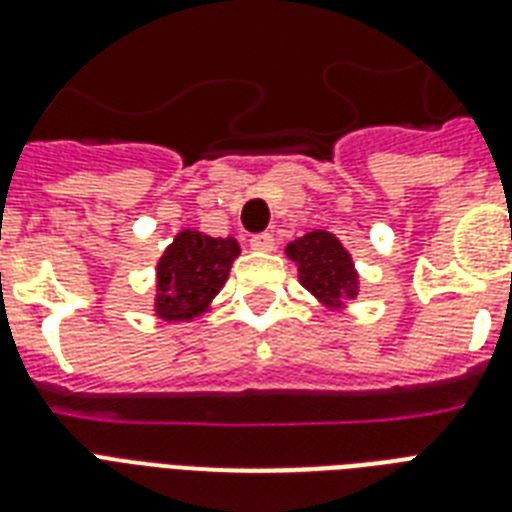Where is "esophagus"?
Masks as SVG:
<instances>
[{"instance_id":"1","label":"esophagus","mask_w":512,"mask_h":512,"mask_svg":"<svg viewBox=\"0 0 512 512\" xmlns=\"http://www.w3.org/2000/svg\"><path fill=\"white\" fill-rule=\"evenodd\" d=\"M249 247L257 249V252H271L276 247V241H273L271 233H255L252 239H249Z\"/></svg>"}]
</instances>
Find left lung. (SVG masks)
<instances>
[{"instance_id": "8db88e82", "label": "left lung", "mask_w": 512, "mask_h": 512, "mask_svg": "<svg viewBox=\"0 0 512 512\" xmlns=\"http://www.w3.org/2000/svg\"><path fill=\"white\" fill-rule=\"evenodd\" d=\"M287 257L297 265L300 284L319 303L329 308L342 305L358 295V273L348 249L329 231H311L287 247Z\"/></svg>"}]
</instances>
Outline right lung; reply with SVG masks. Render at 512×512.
Wrapping results in <instances>:
<instances>
[{
  "mask_svg": "<svg viewBox=\"0 0 512 512\" xmlns=\"http://www.w3.org/2000/svg\"><path fill=\"white\" fill-rule=\"evenodd\" d=\"M236 257V239H212L199 231L177 233L156 265V316L188 321L207 311Z\"/></svg>",
  "mask_w": 512,
  "mask_h": 512,
  "instance_id": "obj_1",
  "label": "right lung"
}]
</instances>
